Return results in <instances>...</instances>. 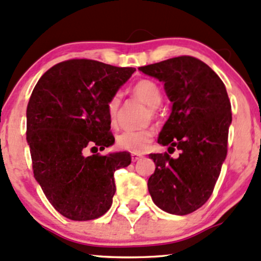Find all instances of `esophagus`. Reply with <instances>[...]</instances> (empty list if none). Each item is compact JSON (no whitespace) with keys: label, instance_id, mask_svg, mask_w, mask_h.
I'll return each mask as SVG.
<instances>
[{"label":"esophagus","instance_id":"1","mask_svg":"<svg viewBox=\"0 0 261 261\" xmlns=\"http://www.w3.org/2000/svg\"><path fill=\"white\" fill-rule=\"evenodd\" d=\"M142 158V154H139V153H131V160H133V162H136L139 161Z\"/></svg>","mask_w":261,"mask_h":261}]
</instances>
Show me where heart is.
Instances as JSON below:
<instances>
[{
  "mask_svg": "<svg viewBox=\"0 0 261 261\" xmlns=\"http://www.w3.org/2000/svg\"><path fill=\"white\" fill-rule=\"evenodd\" d=\"M133 94L137 99L151 108V113H155V108L160 107L163 99L161 87L154 81L148 79H142L137 81L133 86ZM119 107H120V94L115 93L109 98L107 104L108 113H109L112 121H115L118 115ZM153 140V131L151 128H143L136 131H124L116 137V146L124 151L133 152V153H141L151 145Z\"/></svg>",
  "mask_w": 261,
  "mask_h": 261,
  "instance_id": "b5f03b06",
  "label": "heart"
}]
</instances>
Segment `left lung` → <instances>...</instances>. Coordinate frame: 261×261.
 <instances>
[{
	"instance_id": "8db88e82",
	"label": "left lung",
	"mask_w": 261,
	"mask_h": 261,
	"mask_svg": "<svg viewBox=\"0 0 261 261\" xmlns=\"http://www.w3.org/2000/svg\"><path fill=\"white\" fill-rule=\"evenodd\" d=\"M139 70L164 82L173 107L158 143L180 152L178 158L167 152L149 154L155 170L148 179V191L158 207L184 216L205 205L220 176L232 121L228 94L215 71L193 56Z\"/></svg>"
}]
</instances>
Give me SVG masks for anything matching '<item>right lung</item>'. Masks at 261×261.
I'll return each mask as SVG.
<instances>
[{
  "label": "right lung",
  "instance_id": "obj_1",
  "mask_svg": "<svg viewBox=\"0 0 261 261\" xmlns=\"http://www.w3.org/2000/svg\"><path fill=\"white\" fill-rule=\"evenodd\" d=\"M134 67L72 59L45 72L27 107V141L34 178L62 216L91 221L110 208L114 172L127 167V152L94 153L113 145L109 98L130 79Z\"/></svg>",
  "mask_w": 261,
  "mask_h": 261
}]
</instances>
